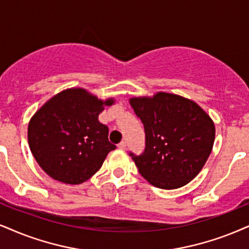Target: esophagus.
I'll use <instances>...</instances> for the list:
<instances>
[{
  "instance_id": "1",
  "label": "esophagus",
  "mask_w": 249,
  "mask_h": 249,
  "mask_svg": "<svg viewBox=\"0 0 249 249\" xmlns=\"http://www.w3.org/2000/svg\"><path fill=\"white\" fill-rule=\"evenodd\" d=\"M118 148L120 150H125V148H127V144H125V142H124V141H122V142H120L118 144Z\"/></svg>"
}]
</instances>
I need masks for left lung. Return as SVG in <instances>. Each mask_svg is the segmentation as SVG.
<instances>
[{"label": "left lung", "instance_id": "8db88e82", "mask_svg": "<svg viewBox=\"0 0 249 249\" xmlns=\"http://www.w3.org/2000/svg\"><path fill=\"white\" fill-rule=\"evenodd\" d=\"M129 103L145 131L144 152L129 153L140 173L161 189L187 185L213 150V120L193 100L166 92L131 98Z\"/></svg>", "mask_w": 249, "mask_h": 249}]
</instances>
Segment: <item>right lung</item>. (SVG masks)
<instances>
[{"label":"right lung","instance_id":"obj_1","mask_svg":"<svg viewBox=\"0 0 249 249\" xmlns=\"http://www.w3.org/2000/svg\"><path fill=\"white\" fill-rule=\"evenodd\" d=\"M105 101L81 88L55 94L30 120L27 139L39 166L54 180L78 185L93 176L116 146L98 116Z\"/></svg>","mask_w":249,"mask_h":249}]
</instances>
